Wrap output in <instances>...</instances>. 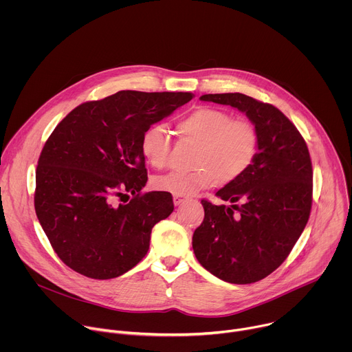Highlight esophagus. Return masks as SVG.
Segmentation results:
<instances>
[{"label": "esophagus", "mask_w": 352, "mask_h": 352, "mask_svg": "<svg viewBox=\"0 0 352 352\" xmlns=\"http://www.w3.org/2000/svg\"><path fill=\"white\" fill-rule=\"evenodd\" d=\"M186 197L185 196H179V195H174V205L175 206H178V205H181L184 200H185Z\"/></svg>", "instance_id": "34e87169"}]
</instances>
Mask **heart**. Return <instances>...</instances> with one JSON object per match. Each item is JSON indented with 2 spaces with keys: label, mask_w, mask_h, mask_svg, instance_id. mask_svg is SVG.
<instances>
[{
  "label": "heart",
  "mask_w": 352,
  "mask_h": 352,
  "mask_svg": "<svg viewBox=\"0 0 352 352\" xmlns=\"http://www.w3.org/2000/svg\"><path fill=\"white\" fill-rule=\"evenodd\" d=\"M182 138L199 143L192 171H173L155 178V188L173 195H190L210 188L217 181L231 184L243 177L255 163L259 136L246 120H234L224 110L202 107L178 124ZM144 159L155 168L170 163L173 140L163 124L147 126L140 138Z\"/></svg>",
  "instance_id": "heart-1"
}]
</instances>
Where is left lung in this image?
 <instances>
[{"mask_svg": "<svg viewBox=\"0 0 352 352\" xmlns=\"http://www.w3.org/2000/svg\"><path fill=\"white\" fill-rule=\"evenodd\" d=\"M204 102L238 109L259 136L255 163L216 195L204 199L205 219L192 236L199 263L232 284L256 283L289 255L311 214L314 171L305 139L274 106L242 93L204 94Z\"/></svg>", "mask_w": 352, "mask_h": 352, "instance_id": "obj_1", "label": "left lung"}]
</instances>
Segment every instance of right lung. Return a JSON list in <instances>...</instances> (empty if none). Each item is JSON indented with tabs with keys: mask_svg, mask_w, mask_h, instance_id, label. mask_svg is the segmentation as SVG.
Instances as JSON below:
<instances>
[{
	"mask_svg": "<svg viewBox=\"0 0 352 352\" xmlns=\"http://www.w3.org/2000/svg\"><path fill=\"white\" fill-rule=\"evenodd\" d=\"M192 97L121 90L82 103L50 135L36 168L34 209L68 267L109 280L144 258L152 228L173 213L174 202L168 192H140L147 181L140 138Z\"/></svg>",
	"mask_w": 352,
	"mask_h": 352,
	"instance_id": "add662e5",
	"label": "right lung"
}]
</instances>
